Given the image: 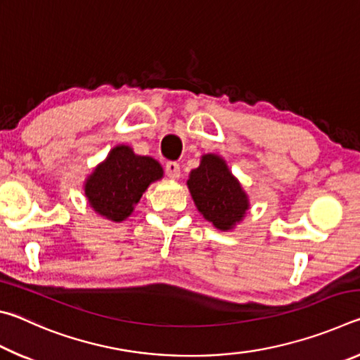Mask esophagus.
Listing matches in <instances>:
<instances>
[{
  "instance_id": "esophagus-1",
  "label": "esophagus",
  "mask_w": 360,
  "mask_h": 360,
  "mask_svg": "<svg viewBox=\"0 0 360 360\" xmlns=\"http://www.w3.org/2000/svg\"><path fill=\"white\" fill-rule=\"evenodd\" d=\"M165 172H167L169 179H178L181 174V168L176 162H168L165 165Z\"/></svg>"
}]
</instances>
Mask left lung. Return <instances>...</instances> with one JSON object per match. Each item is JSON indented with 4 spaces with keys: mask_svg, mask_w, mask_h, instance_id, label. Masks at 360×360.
Returning a JSON list of instances; mask_svg holds the SVG:
<instances>
[{
    "mask_svg": "<svg viewBox=\"0 0 360 360\" xmlns=\"http://www.w3.org/2000/svg\"><path fill=\"white\" fill-rule=\"evenodd\" d=\"M187 187L200 214L217 230H233L251 206L241 182L217 154L202 155L200 167L188 174Z\"/></svg>",
    "mask_w": 360,
    "mask_h": 360,
    "instance_id": "1",
    "label": "left lung"
}]
</instances>
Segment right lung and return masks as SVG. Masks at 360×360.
<instances>
[{
    "label": "right lung",
    "instance_id": "right-lung-1",
    "mask_svg": "<svg viewBox=\"0 0 360 360\" xmlns=\"http://www.w3.org/2000/svg\"><path fill=\"white\" fill-rule=\"evenodd\" d=\"M162 178L163 168L155 158L138 155L130 146L119 144L87 176L84 193L96 214L124 222L152 182Z\"/></svg>",
    "mask_w": 360,
    "mask_h": 360
}]
</instances>
